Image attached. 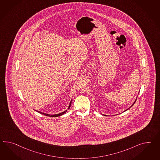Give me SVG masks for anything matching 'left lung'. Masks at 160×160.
Masks as SVG:
<instances>
[{
  "label": "left lung",
  "instance_id": "left-lung-1",
  "mask_svg": "<svg viewBox=\"0 0 160 160\" xmlns=\"http://www.w3.org/2000/svg\"><path fill=\"white\" fill-rule=\"evenodd\" d=\"M137 98H136V99H135V102H133V104H132L131 106L129 107V108H128V109H127V110H125L124 111H126L128 110V109H129V108H131V107H132V106H133V104H135V103L136 101V99H137ZM124 111H123V112H124ZM121 113H122V112H121ZM101 114H102V113H101ZM102 115H104V116H112V115H106V114H102ZM112 116H113V115H112Z\"/></svg>",
  "mask_w": 160,
  "mask_h": 160
}]
</instances>
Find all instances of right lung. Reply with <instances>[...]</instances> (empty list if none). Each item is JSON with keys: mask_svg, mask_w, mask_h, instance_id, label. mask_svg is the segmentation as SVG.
Returning a JSON list of instances; mask_svg holds the SVG:
<instances>
[{"mask_svg": "<svg viewBox=\"0 0 160 160\" xmlns=\"http://www.w3.org/2000/svg\"><path fill=\"white\" fill-rule=\"evenodd\" d=\"M71 102H72V99H71V100L70 101V104H69V106H68V109H70V107H71ZM36 111L37 112H39V113H40V114H41L47 115V116H48V117H59V116H61L62 115L65 114L67 110H65L64 111H63V112H62L58 113V114H48V113H45V112H41V111Z\"/></svg>", "mask_w": 160, "mask_h": 160, "instance_id": "add662e5", "label": "right lung"}]
</instances>
